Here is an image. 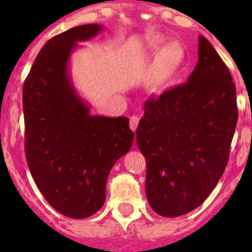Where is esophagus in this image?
Listing matches in <instances>:
<instances>
[{"mask_svg": "<svg viewBox=\"0 0 252 252\" xmlns=\"http://www.w3.org/2000/svg\"><path fill=\"white\" fill-rule=\"evenodd\" d=\"M138 124H139V117L131 116L130 119H129V126H130L131 130L135 131L136 128H138Z\"/></svg>", "mask_w": 252, "mask_h": 252, "instance_id": "34e87169", "label": "esophagus"}]
</instances>
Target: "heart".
I'll return each mask as SVG.
<instances>
[{"mask_svg":"<svg viewBox=\"0 0 252 252\" xmlns=\"http://www.w3.org/2000/svg\"><path fill=\"white\" fill-rule=\"evenodd\" d=\"M183 62V50L177 44H169L162 51L157 64V79L166 80L178 70Z\"/></svg>","mask_w":252,"mask_h":252,"instance_id":"b5f03b06","label":"heart"}]
</instances>
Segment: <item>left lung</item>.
<instances>
[{
	"mask_svg": "<svg viewBox=\"0 0 252 252\" xmlns=\"http://www.w3.org/2000/svg\"><path fill=\"white\" fill-rule=\"evenodd\" d=\"M238 122L235 85L212 45L199 36V62L182 85L145 102L136 129L152 210L178 217L199 207L228 163Z\"/></svg>",
	"mask_w": 252,
	"mask_h": 252,
	"instance_id": "8db88e82",
	"label": "left lung"
}]
</instances>
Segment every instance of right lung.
<instances>
[{
	"label": "right lung",
	"mask_w": 252,
	"mask_h": 252,
	"mask_svg": "<svg viewBox=\"0 0 252 252\" xmlns=\"http://www.w3.org/2000/svg\"><path fill=\"white\" fill-rule=\"evenodd\" d=\"M101 30L86 24L48 40L23 88L28 166L48 204L69 218L102 207L112 167L134 141L126 117L91 116L68 74L77 42Z\"/></svg>",
	"instance_id": "1"
}]
</instances>
